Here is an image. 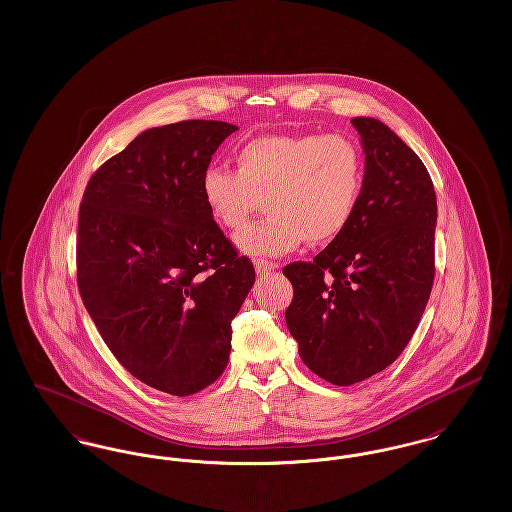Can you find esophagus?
<instances>
[{
    "label": "esophagus",
    "instance_id": "obj_1",
    "mask_svg": "<svg viewBox=\"0 0 512 512\" xmlns=\"http://www.w3.org/2000/svg\"><path fill=\"white\" fill-rule=\"evenodd\" d=\"M276 268H278V263L265 261V259H257V261H255V270H257V274H267V272H274Z\"/></svg>",
    "mask_w": 512,
    "mask_h": 512
}]
</instances>
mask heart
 Masks as SVG:
<instances>
[{"label":"heart","mask_w":512,"mask_h":512,"mask_svg":"<svg viewBox=\"0 0 512 512\" xmlns=\"http://www.w3.org/2000/svg\"><path fill=\"white\" fill-rule=\"evenodd\" d=\"M236 172L209 167L201 178L213 220L236 232L257 211L268 213L236 238L247 255H284L301 244L336 240L357 209L365 161L341 132L272 134L238 147Z\"/></svg>","instance_id":"obj_1"}]
</instances>
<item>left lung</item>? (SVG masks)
Instances as JSON below:
<instances>
[{
  "label": "left lung",
  "mask_w": 512,
  "mask_h": 512,
  "mask_svg": "<svg viewBox=\"0 0 512 512\" xmlns=\"http://www.w3.org/2000/svg\"><path fill=\"white\" fill-rule=\"evenodd\" d=\"M363 190L349 226L292 282L286 324L299 357L334 386L382 372L413 338L434 286L438 201L420 157L384 122L355 117Z\"/></svg>",
  "instance_id": "obj_1"
}]
</instances>
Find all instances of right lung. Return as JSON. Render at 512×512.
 Returning <instances> with one entry per match:
<instances>
[{"mask_svg":"<svg viewBox=\"0 0 512 512\" xmlns=\"http://www.w3.org/2000/svg\"><path fill=\"white\" fill-rule=\"evenodd\" d=\"M234 130L222 121L149 128L92 174L78 211L86 311L134 378L178 397L224 372L232 320L255 282L201 194L203 172Z\"/></svg>","mask_w":512,"mask_h":512,"instance_id":"obj_1","label":"right lung"}]
</instances>
